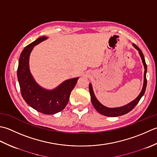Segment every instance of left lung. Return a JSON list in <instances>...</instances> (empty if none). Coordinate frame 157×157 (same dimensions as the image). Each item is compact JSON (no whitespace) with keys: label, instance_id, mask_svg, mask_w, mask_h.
I'll return each instance as SVG.
<instances>
[{"label":"left lung","instance_id":"obj_1","mask_svg":"<svg viewBox=\"0 0 157 157\" xmlns=\"http://www.w3.org/2000/svg\"><path fill=\"white\" fill-rule=\"evenodd\" d=\"M133 46L136 48V49L138 51L140 56L141 57L142 62L144 66V85H143V87L142 89V91L140 92V94H139L138 96H137L135 100L133 101H131L130 103L128 104L123 105V106L119 107V108H108L105 107V105H102L100 101H99L97 98H95L94 91H93V88H92V85L90 83L89 86V92H90V95H91V100L92 104L94 105V108H95L99 113H100L102 115H104V116L106 117H119L121 116V115L125 114L128 113H129L131 110H132L134 108L136 107V105L138 104L139 101L140 100V99L142 98V97L144 95L146 91V85H147V80H146V72H147V66L145 62V59H144V56L143 53L142 52V51L140 50V48L137 47L136 44H133Z\"/></svg>","mask_w":157,"mask_h":157}]
</instances>
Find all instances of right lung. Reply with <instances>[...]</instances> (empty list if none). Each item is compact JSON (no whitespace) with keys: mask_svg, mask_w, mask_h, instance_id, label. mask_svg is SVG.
Wrapping results in <instances>:
<instances>
[{"mask_svg":"<svg viewBox=\"0 0 157 157\" xmlns=\"http://www.w3.org/2000/svg\"><path fill=\"white\" fill-rule=\"evenodd\" d=\"M47 38H38L22 51L19 59L17 78L22 98L30 106L43 114H54L66 107L78 77L66 80L53 90H47L37 84L30 71V54L35 45Z\"/></svg>","mask_w":157,"mask_h":157,"instance_id":"right-lung-1","label":"right lung"}]
</instances>
